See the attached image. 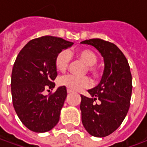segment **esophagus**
<instances>
[{"label": "esophagus", "instance_id": "esophagus-1", "mask_svg": "<svg viewBox=\"0 0 147 147\" xmlns=\"http://www.w3.org/2000/svg\"><path fill=\"white\" fill-rule=\"evenodd\" d=\"M67 92L68 93V94H71V93H73L74 90H73L70 89V88H67Z\"/></svg>", "mask_w": 147, "mask_h": 147}]
</instances>
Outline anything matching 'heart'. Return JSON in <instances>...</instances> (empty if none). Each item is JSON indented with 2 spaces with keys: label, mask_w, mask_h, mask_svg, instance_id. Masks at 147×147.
Returning <instances> with one entry per match:
<instances>
[{
  "label": "heart",
  "mask_w": 147,
  "mask_h": 147,
  "mask_svg": "<svg viewBox=\"0 0 147 147\" xmlns=\"http://www.w3.org/2000/svg\"><path fill=\"white\" fill-rule=\"evenodd\" d=\"M74 54L76 55L77 58H79L88 66L87 70L91 72L94 76H98L99 70L98 67L94 66V64L98 61V57L94 52L90 49H80L75 52ZM70 60V53L66 50H63L57 56L55 61L56 67L58 70L61 71L66 70L69 65ZM59 83L61 86H67L73 90H80L90 86L91 81L86 76L80 77L73 75H65L59 79Z\"/></svg>",
  "instance_id": "heart-1"
}]
</instances>
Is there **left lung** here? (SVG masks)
<instances>
[{"mask_svg": "<svg viewBox=\"0 0 147 147\" xmlns=\"http://www.w3.org/2000/svg\"><path fill=\"white\" fill-rule=\"evenodd\" d=\"M96 48L104 59V72L98 86L81 94L82 123L90 135L105 137L120 126L130 107L132 79L127 60L113 43L100 38L81 42Z\"/></svg>", "mask_w": 147, "mask_h": 147, "instance_id": "1", "label": "left lung"}]
</instances>
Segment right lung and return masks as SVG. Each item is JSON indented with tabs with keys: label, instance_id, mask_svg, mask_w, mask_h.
Masks as SVG:
<instances>
[{
	"label": "right lung",
	"instance_id": "obj_1",
	"mask_svg": "<svg viewBox=\"0 0 147 147\" xmlns=\"http://www.w3.org/2000/svg\"><path fill=\"white\" fill-rule=\"evenodd\" d=\"M72 45L61 38L43 36L30 40L18 54L11 72L12 103L21 122L32 131H49L60 120L66 87H58L50 95L43 91L55 87L57 56Z\"/></svg>",
	"mask_w": 147,
	"mask_h": 147
}]
</instances>
